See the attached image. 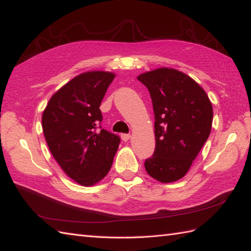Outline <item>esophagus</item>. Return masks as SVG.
I'll return each instance as SVG.
<instances>
[{
  "mask_svg": "<svg viewBox=\"0 0 251 251\" xmlns=\"http://www.w3.org/2000/svg\"><path fill=\"white\" fill-rule=\"evenodd\" d=\"M121 137H122V140L125 141V142L128 141L130 139V135L129 134H123Z\"/></svg>",
  "mask_w": 251,
  "mask_h": 251,
  "instance_id": "obj_1",
  "label": "esophagus"
}]
</instances>
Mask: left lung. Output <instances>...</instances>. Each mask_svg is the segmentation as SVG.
I'll return each mask as SVG.
<instances>
[{"label":"left lung","instance_id":"obj_1","mask_svg":"<svg viewBox=\"0 0 251 251\" xmlns=\"http://www.w3.org/2000/svg\"><path fill=\"white\" fill-rule=\"evenodd\" d=\"M151 95L155 151L145 162L147 173L162 183L183 178L210 135L212 104L193 78L172 68L137 77Z\"/></svg>","mask_w":251,"mask_h":251}]
</instances>
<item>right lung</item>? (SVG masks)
<instances>
[{
	"label": "right lung",
	"instance_id": "right-lung-1",
	"mask_svg": "<svg viewBox=\"0 0 251 251\" xmlns=\"http://www.w3.org/2000/svg\"><path fill=\"white\" fill-rule=\"evenodd\" d=\"M115 74H78L51 96L42 115L44 137L52 156L76 183L90 186L102 180L113 163L120 137L101 129L99 109Z\"/></svg>",
	"mask_w": 251,
	"mask_h": 251
}]
</instances>
